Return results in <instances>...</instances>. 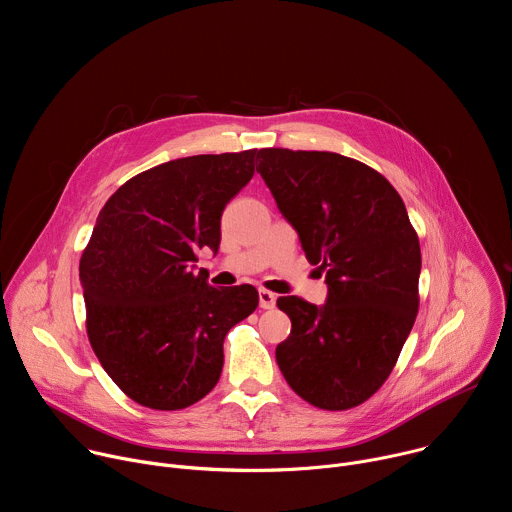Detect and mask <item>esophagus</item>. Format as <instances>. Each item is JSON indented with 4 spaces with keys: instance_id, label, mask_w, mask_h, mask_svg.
Masks as SVG:
<instances>
[{
    "instance_id": "1",
    "label": "esophagus",
    "mask_w": 512,
    "mask_h": 512,
    "mask_svg": "<svg viewBox=\"0 0 512 512\" xmlns=\"http://www.w3.org/2000/svg\"><path fill=\"white\" fill-rule=\"evenodd\" d=\"M275 302H277L275 294H271V291H267V289H259V306L263 310H273Z\"/></svg>"
}]
</instances>
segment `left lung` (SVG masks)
I'll return each instance as SVG.
<instances>
[{
    "instance_id": "left-lung-1",
    "label": "left lung",
    "mask_w": 512,
    "mask_h": 512,
    "mask_svg": "<svg viewBox=\"0 0 512 512\" xmlns=\"http://www.w3.org/2000/svg\"><path fill=\"white\" fill-rule=\"evenodd\" d=\"M257 160L328 283L322 306L277 300L291 320L279 371L314 407H356L387 381L417 316L421 249L407 208L385 176L340 154L265 148Z\"/></svg>"
}]
</instances>
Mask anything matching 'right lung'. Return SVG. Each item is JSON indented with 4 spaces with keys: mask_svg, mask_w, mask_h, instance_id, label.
Instances as JSON below:
<instances>
[{
    "mask_svg": "<svg viewBox=\"0 0 512 512\" xmlns=\"http://www.w3.org/2000/svg\"><path fill=\"white\" fill-rule=\"evenodd\" d=\"M257 150L190 156L127 180L101 208L79 277L87 334L135 403L176 411L212 391L227 332L255 312L249 283L216 289L196 251L221 245V216L255 174Z\"/></svg>",
    "mask_w": 512,
    "mask_h": 512,
    "instance_id": "obj_1",
    "label": "right lung"
}]
</instances>
